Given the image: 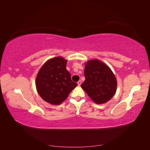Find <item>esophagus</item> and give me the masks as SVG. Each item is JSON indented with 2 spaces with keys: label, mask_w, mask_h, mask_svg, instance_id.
<instances>
[{
  "label": "esophagus",
  "mask_w": 150,
  "mask_h": 150,
  "mask_svg": "<svg viewBox=\"0 0 150 150\" xmlns=\"http://www.w3.org/2000/svg\"><path fill=\"white\" fill-rule=\"evenodd\" d=\"M81 84H82V81H79L78 82V86H80Z\"/></svg>",
  "instance_id": "esophagus-1"
}]
</instances>
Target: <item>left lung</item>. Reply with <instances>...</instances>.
Masks as SVG:
<instances>
[{"mask_svg":"<svg viewBox=\"0 0 150 150\" xmlns=\"http://www.w3.org/2000/svg\"><path fill=\"white\" fill-rule=\"evenodd\" d=\"M85 81L82 88L97 104L105 103L116 91L117 81L106 64L98 59L88 61L85 64Z\"/></svg>","mask_w":150,"mask_h":150,"instance_id":"1","label":"left lung"}]
</instances>
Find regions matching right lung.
Here are the masks:
<instances>
[{"label": "right lung", "mask_w": 150, "mask_h": 150, "mask_svg": "<svg viewBox=\"0 0 150 150\" xmlns=\"http://www.w3.org/2000/svg\"><path fill=\"white\" fill-rule=\"evenodd\" d=\"M67 62L62 57L52 58L44 63L36 77V89L40 96L53 105L62 103L78 85L66 69Z\"/></svg>", "instance_id": "obj_1"}]
</instances>
